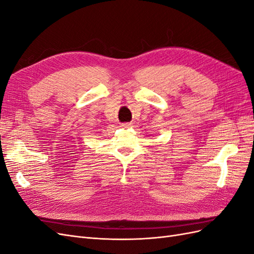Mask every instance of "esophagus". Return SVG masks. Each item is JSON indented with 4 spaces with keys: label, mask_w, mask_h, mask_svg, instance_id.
Returning <instances> with one entry per match:
<instances>
[{
    "label": "esophagus",
    "mask_w": 254,
    "mask_h": 254,
    "mask_svg": "<svg viewBox=\"0 0 254 254\" xmlns=\"http://www.w3.org/2000/svg\"><path fill=\"white\" fill-rule=\"evenodd\" d=\"M123 128H129L130 126H131V124H130V123H124V124H122L121 125Z\"/></svg>",
    "instance_id": "obj_1"
}]
</instances>
